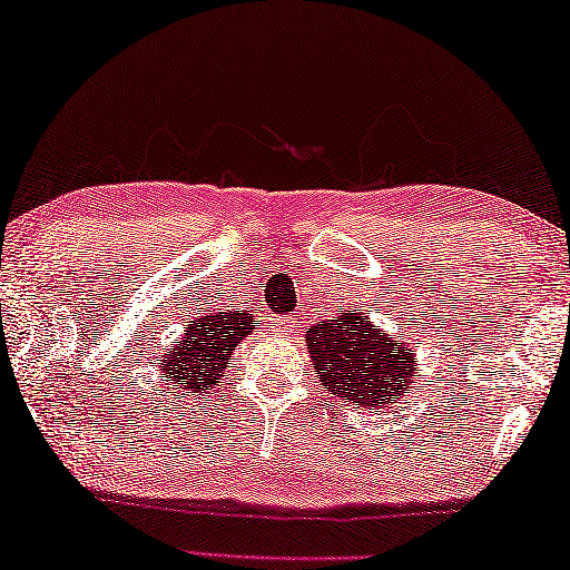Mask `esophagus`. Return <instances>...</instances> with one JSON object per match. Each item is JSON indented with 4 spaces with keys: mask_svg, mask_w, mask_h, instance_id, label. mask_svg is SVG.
Returning a JSON list of instances; mask_svg holds the SVG:
<instances>
[{
    "mask_svg": "<svg viewBox=\"0 0 570 570\" xmlns=\"http://www.w3.org/2000/svg\"><path fill=\"white\" fill-rule=\"evenodd\" d=\"M275 325H277V331L291 333V331H293V318H285V315H277V318H275Z\"/></svg>",
    "mask_w": 570,
    "mask_h": 570,
    "instance_id": "esophagus-1",
    "label": "esophagus"
}]
</instances>
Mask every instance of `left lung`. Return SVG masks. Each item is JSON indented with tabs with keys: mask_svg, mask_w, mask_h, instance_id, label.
I'll return each instance as SVG.
<instances>
[{
	"mask_svg": "<svg viewBox=\"0 0 570 570\" xmlns=\"http://www.w3.org/2000/svg\"><path fill=\"white\" fill-rule=\"evenodd\" d=\"M401 335L394 341L363 313L341 307L333 321L311 325L305 343L325 389L356 409L386 406L416 384V358Z\"/></svg>",
	"mask_w": 570,
	"mask_h": 570,
	"instance_id": "1",
	"label": "left lung"
}]
</instances>
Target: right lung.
Returning <instances> with one entry per match:
<instances>
[{
	"label": "right lung",
	"instance_id": "1",
	"mask_svg": "<svg viewBox=\"0 0 570 570\" xmlns=\"http://www.w3.org/2000/svg\"><path fill=\"white\" fill-rule=\"evenodd\" d=\"M252 331H255V315L249 311L199 315L197 321H189L181 338L166 348L158 363L161 381L184 391L181 396L207 394L209 389L219 386V376L227 368L237 343Z\"/></svg>",
	"mask_w": 570,
	"mask_h": 570
}]
</instances>
